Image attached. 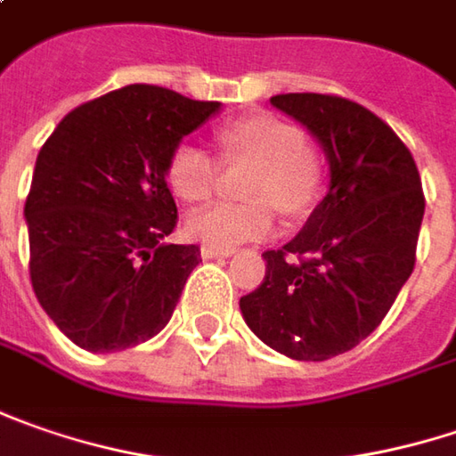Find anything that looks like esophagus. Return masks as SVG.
I'll return each instance as SVG.
<instances>
[{
  "instance_id": "obj_1",
  "label": "esophagus",
  "mask_w": 456,
  "mask_h": 456,
  "mask_svg": "<svg viewBox=\"0 0 456 456\" xmlns=\"http://www.w3.org/2000/svg\"><path fill=\"white\" fill-rule=\"evenodd\" d=\"M232 252H234V248H214V245H204V248H201V257H204V260H211V257H227Z\"/></svg>"
}]
</instances>
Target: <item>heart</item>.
<instances>
[{
	"label": "heart",
	"instance_id": "obj_1",
	"mask_svg": "<svg viewBox=\"0 0 456 456\" xmlns=\"http://www.w3.org/2000/svg\"><path fill=\"white\" fill-rule=\"evenodd\" d=\"M224 166L249 163L242 183L248 204H214L186 219L191 240L214 248H234L248 240H263L275 229L273 207L298 214L314 201L322 168L304 132L273 114H249L216 132ZM222 163L199 145H175L166 166L173 193L189 204L208 201L219 183Z\"/></svg>",
	"mask_w": 456,
	"mask_h": 456
}]
</instances>
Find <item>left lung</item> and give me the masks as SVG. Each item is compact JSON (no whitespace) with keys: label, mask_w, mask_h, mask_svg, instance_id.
<instances>
[{"label":"left lung","mask_w":456,"mask_h":456,"mask_svg":"<svg viewBox=\"0 0 456 456\" xmlns=\"http://www.w3.org/2000/svg\"><path fill=\"white\" fill-rule=\"evenodd\" d=\"M273 107L324 145L331 183L306 227L265 249V278L240 298L248 327L281 354L324 362L370 337L416 265L424 191L406 142L362 104L278 94Z\"/></svg>","instance_id":"8db88e82"}]
</instances>
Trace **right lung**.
<instances>
[{
	"label": "right lung",
	"mask_w": 456,
	"mask_h": 456,
	"mask_svg": "<svg viewBox=\"0 0 456 456\" xmlns=\"http://www.w3.org/2000/svg\"><path fill=\"white\" fill-rule=\"evenodd\" d=\"M216 110L132 84L70 110L40 148L25 201L30 281L73 345L122 352L170 322L201 249L163 242L178 224L166 166Z\"/></svg>",
	"instance_id": "right-lung-1"
}]
</instances>
